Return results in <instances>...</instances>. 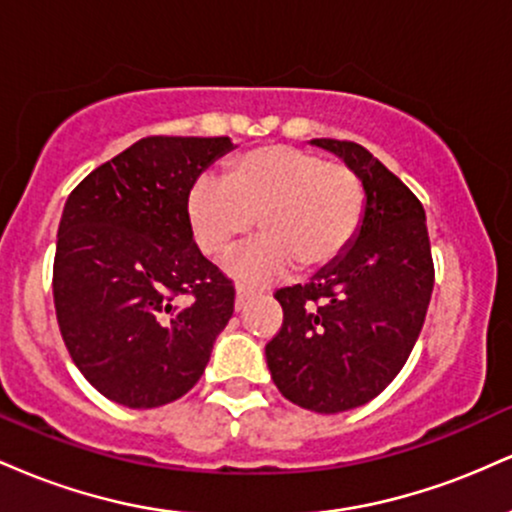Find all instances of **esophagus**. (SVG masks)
<instances>
[{
  "label": "esophagus",
  "mask_w": 512,
  "mask_h": 512,
  "mask_svg": "<svg viewBox=\"0 0 512 512\" xmlns=\"http://www.w3.org/2000/svg\"><path fill=\"white\" fill-rule=\"evenodd\" d=\"M257 296V289H252V286H245L240 284L236 289V310H243L245 305H248L250 298Z\"/></svg>",
  "instance_id": "esophagus-1"
}]
</instances>
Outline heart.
<instances>
[{"instance_id":"b5f03b06","label":"heart","mask_w":512,"mask_h":512,"mask_svg":"<svg viewBox=\"0 0 512 512\" xmlns=\"http://www.w3.org/2000/svg\"><path fill=\"white\" fill-rule=\"evenodd\" d=\"M363 202V182L344 163L276 144L236 158L223 178L199 175L185 214L192 238L211 260L240 245L257 219L264 236L238 252L228 272L274 281L296 264L313 272L337 262L361 228Z\"/></svg>"}]
</instances>
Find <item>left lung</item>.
I'll return each instance as SVG.
<instances>
[{"label":"left lung","mask_w":512,"mask_h":512,"mask_svg":"<svg viewBox=\"0 0 512 512\" xmlns=\"http://www.w3.org/2000/svg\"><path fill=\"white\" fill-rule=\"evenodd\" d=\"M363 182L354 243L308 284L274 293L284 325L264 346L274 385L289 402L339 414L378 397L419 339L433 291L426 211L368 149L310 139Z\"/></svg>","instance_id":"left-lung-1"}]
</instances>
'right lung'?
<instances>
[{
	"instance_id": "obj_1",
	"label": "right lung",
	"mask_w": 512,
	"mask_h": 512,
	"mask_svg": "<svg viewBox=\"0 0 512 512\" xmlns=\"http://www.w3.org/2000/svg\"><path fill=\"white\" fill-rule=\"evenodd\" d=\"M228 137H146L88 173L64 204L52 293L76 368L129 409L190 392L233 315L231 281L199 252L187 192ZM190 295L180 306L177 298Z\"/></svg>"
}]
</instances>
